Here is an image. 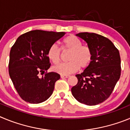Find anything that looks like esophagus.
Instances as JSON below:
<instances>
[{"label": "esophagus", "mask_w": 130, "mask_h": 130, "mask_svg": "<svg viewBox=\"0 0 130 130\" xmlns=\"http://www.w3.org/2000/svg\"><path fill=\"white\" fill-rule=\"evenodd\" d=\"M70 77V75H60V77L62 79H65V78H68Z\"/></svg>", "instance_id": "34e87169"}]
</instances>
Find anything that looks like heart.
<instances>
[{
  "mask_svg": "<svg viewBox=\"0 0 130 130\" xmlns=\"http://www.w3.org/2000/svg\"><path fill=\"white\" fill-rule=\"evenodd\" d=\"M63 51H70V62L62 63L53 67V70L61 75H68L76 72L79 67L86 68L91 63L92 53L89 47L83 45L82 42L73 35L67 36L62 41ZM47 57L53 64H57L61 59V50L57 44L51 45L47 51Z\"/></svg>",
  "mask_w": 130,
  "mask_h": 130,
  "instance_id": "b5f03b06",
  "label": "heart"
}]
</instances>
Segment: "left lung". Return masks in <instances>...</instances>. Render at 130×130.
<instances>
[{
	"label": "left lung",
	"instance_id": "obj_1",
	"mask_svg": "<svg viewBox=\"0 0 130 130\" xmlns=\"http://www.w3.org/2000/svg\"><path fill=\"white\" fill-rule=\"evenodd\" d=\"M87 42L92 53L90 65L75 76L77 84L72 88L73 97L87 105H96L111 94L120 77L121 66L119 50L111 40L95 33L76 34Z\"/></svg>",
	"mask_w": 130,
	"mask_h": 130
}]
</instances>
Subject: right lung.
I'll return each mask as SVG.
<instances>
[{"mask_svg": "<svg viewBox=\"0 0 130 130\" xmlns=\"http://www.w3.org/2000/svg\"><path fill=\"white\" fill-rule=\"evenodd\" d=\"M65 34L32 30L21 35L11 47L9 74L16 90L25 102L40 104L53 94L55 82L60 76L55 72L47 73L51 66L47 51ZM40 73H46L40 78Z\"/></svg>", "mask_w": 130, "mask_h": 130, "instance_id": "obj_1", "label": "right lung"}]
</instances>
